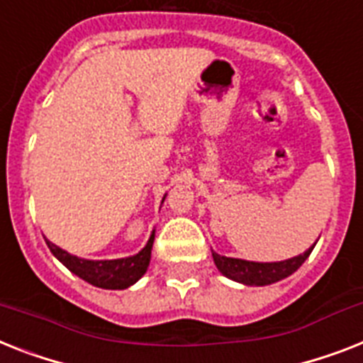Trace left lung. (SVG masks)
Listing matches in <instances>:
<instances>
[{
	"label": "left lung",
	"instance_id": "left-lung-1",
	"mask_svg": "<svg viewBox=\"0 0 363 363\" xmlns=\"http://www.w3.org/2000/svg\"><path fill=\"white\" fill-rule=\"evenodd\" d=\"M315 244L300 255H294L285 261H274V263H257V261H246V259L225 257L216 252H212V259H214L218 270L225 278L242 285H250V287H263V285L276 284L279 279L289 278L291 274L296 272L309 257V253L313 252Z\"/></svg>",
	"mask_w": 363,
	"mask_h": 363
}]
</instances>
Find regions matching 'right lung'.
<instances>
[{"label": "right lung", "instance_id": "obj_1", "mask_svg": "<svg viewBox=\"0 0 363 363\" xmlns=\"http://www.w3.org/2000/svg\"><path fill=\"white\" fill-rule=\"evenodd\" d=\"M166 196L162 197L164 203ZM48 244L50 252L54 253L55 259L61 261L65 267L69 268L70 272L76 274L87 284L95 285L100 289H111V291H123L134 285L138 279L147 272L149 263H151V250L155 242V229H152L151 237L147 244L135 255L121 259H102V261H93V259H82L76 257L72 253L65 252L55 244H52L48 238H44Z\"/></svg>", "mask_w": 363, "mask_h": 363}]
</instances>
